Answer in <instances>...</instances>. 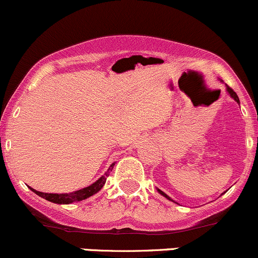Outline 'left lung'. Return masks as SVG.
<instances>
[{
    "label": "left lung",
    "mask_w": 258,
    "mask_h": 258,
    "mask_svg": "<svg viewBox=\"0 0 258 258\" xmlns=\"http://www.w3.org/2000/svg\"><path fill=\"white\" fill-rule=\"evenodd\" d=\"M227 91H228V93H229V94H230V96H232V98H234V100H235V102H236V103H239V97H238V94H236V93H235V92H234V91H233V88H230V87H229V86H228V85H227ZM159 193H160V194H161V195H164V197H165V198H167V199H168V200H171V199H170V198H168V197H167V195L164 193V191L159 190Z\"/></svg>",
    "instance_id": "left-lung-1"
}]
</instances>
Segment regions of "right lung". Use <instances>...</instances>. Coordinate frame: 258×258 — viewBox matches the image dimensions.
Instances as JSON below:
<instances>
[{"mask_svg": "<svg viewBox=\"0 0 258 258\" xmlns=\"http://www.w3.org/2000/svg\"><path fill=\"white\" fill-rule=\"evenodd\" d=\"M114 165L115 164H111L110 167L108 168V171L103 174L100 178L97 180V182H94L93 184L86 186V188H82L80 189V190H76V191H73V193H68V194H48V193H42V191H37L35 190V189L30 188L32 191H34L35 194H37L38 197L43 198V199L51 201V203H54V204H72L74 201H81V200H85L87 199V198L92 197L93 194H96L97 191H99L100 189L103 188V185H104L106 178H108V176L110 174L111 170L114 168Z\"/></svg>", "mask_w": 258, "mask_h": 258, "instance_id": "right-lung-1", "label": "right lung"}]
</instances>
